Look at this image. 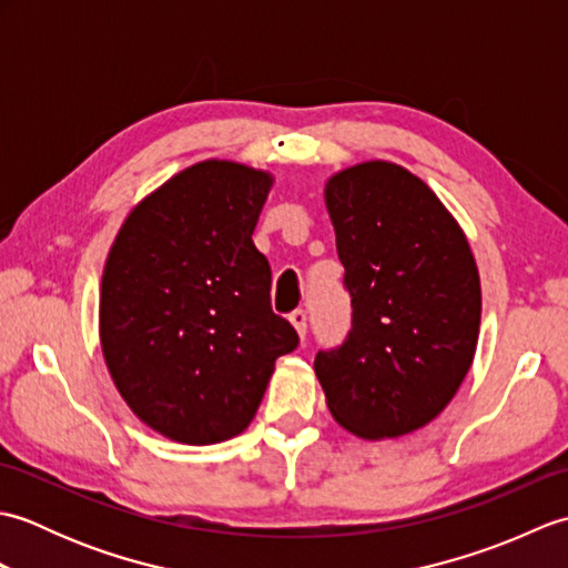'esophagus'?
<instances>
[{
	"label": "esophagus",
	"mask_w": 568,
	"mask_h": 568,
	"mask_svg": "<svg viewBox=\"0 0 568 568\" xmlns=\"http://www.w3.org/2000/svg\"><path fill=\"white\" fill-rule=\"evenodd\" d=\"M291 324L295 327V332L300 334V339L305 342V336H307V312L305 310L291 312Z\"/></svg>",
	"instance_id": "34e87169"
}]
</instances>
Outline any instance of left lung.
Returning a JSON list of instances; mask_svg holds the SVG:
<instances>
[{
    "label": "left lung",
    "mask_w": 568,
    "mask_h": 568,
    "mask_svg": "<svg viewBox=\"0 0 568 568\" xmlns=\"http://www.w3.org/2000/svg\"><path fill=\"white\" fill-rule=\"evenodd\" d=\"M352 332L320 352L332 417L356 437L393 439L452 403L474 364L480 277L462 226L403 165L366 161L327 180Z\"/></svg>",
    "instance_id": "8db88e82"
}]
</instances>
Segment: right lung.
<instances>
[{"instance_id": "obj_1", "label": "right lung", "mask_w": 568, "mask_h": 568, "mask_svg": "<svg viewBox=\"0 0 568 568\" xmlns=\"http://www.w3.org/2000/svg\"><path fill=\"white\" fill-rule=\"evenodd\" d=\"M273 175L202 161L143 197L102 273L100 342L143 425L204 446L244 432L275 358L300 344L271 310V265L253 246Z\"/></svg>"}]
</instances>
